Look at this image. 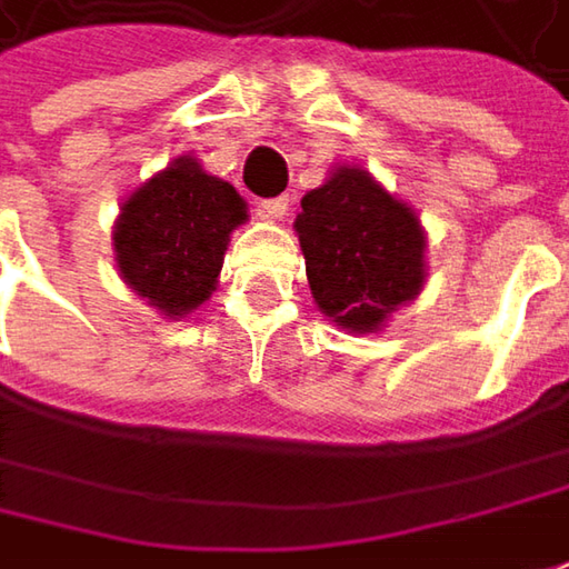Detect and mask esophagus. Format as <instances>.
Wrapping results in <instances>:
<instances>
[{"label": "esophagus", "instance_id": "obj_1", "mask_svg": "<svg viewBox=\"0 0 569 569\" xmlns=\"http://www.w3.org/2000/svg\"><path fill=\"white\" fill-rule=\"evenodd\" d=\"M288 204H291L288 198H269V201L259 204V213H262V220H271V223H274V220H284Z\"/></svg>", "mask_w": 569, "mask_h": 569}]
</instances>
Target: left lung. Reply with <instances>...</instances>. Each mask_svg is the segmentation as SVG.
<instances>
[{
    "label": "left lung",
    "mask_w": 569,
    "mask_h": 569,
    "mask_svg": "<svg viewBox=\"0 0 569 569\" xmlns=\"http://www.w3.org/2000/svg\"><path fill=\"white\" fill-rule=\"evenodd\" d=\"M307 281L329 323L365 336L422 295L426 230L419 213L361 166H332L295 220Z\"/></svg>",
    "instance_id": "left-lung-1"
}]
</instances>
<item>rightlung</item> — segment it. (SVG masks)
<instances>
[{
    "label": "right lung",
    "instance_id": "obj_1",
    "mask_svg": "<svg viewBox=\"0 0 569 569\" xmlns=\"http://www.w3.org/2000/svg\"><path fill=\"white\" fill-rule=\"evenodd\" d=\"M246 220L237 188L194 157L172 159L121 204L111 230L118 274L162 320H182L211 300L230 233Z\"/></svg>",
    "mask_w": 569,
    "mask_h": 569
}]
</instances>
